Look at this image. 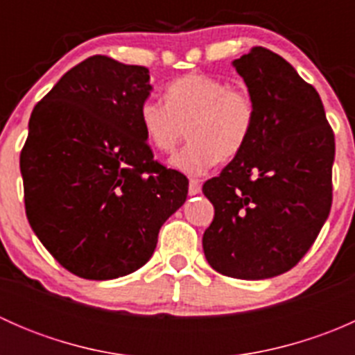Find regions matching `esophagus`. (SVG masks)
<instances>
[{
    "label": "esophagus",
    "instance_id": "obj_1",
    "mask_svg": "<svg viewBox=\"0 0 355 355\" xmlns=\"http://www.w3.org/2000/svg\"><path fill=\"white\" fill-rule=\"evenodd\" d=\"M199 192H200V182L196 180V178H191V182H189V194L198 196Z\"/></svg>",
    "mask_w": 355,
    "mask_h": 355
}]
</instances>
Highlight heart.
<instances>
[{
    "instance_id": "heart-1",
    "label": "heart",
    "mask_w": 355,
    "mask_h": 355,
    "mask_svg": "<svg viewBox=\"0 0 355 355\" xmlns=\"http://www.w3.org/2000/svg\"><path fill=\"white\" fill-rule=\"evenodd\" d=\"M164 99H146L139 120L146 139L159 153H173L185 137L189 144L170 164L185 175L207 173L220 159L245 149L256 125V99L244 85H230L207 73H185L166 85Z\"/></svg>"
}]
</instances>
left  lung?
I'll return each instance as SVG.
<instances>
[{
    "instance_id": "1",
    "label": "left lung",
    "mask_w": 355,
    "mask_h": 355,
    "mask_svg": "<svg viewBox=\"0 0 355 355\" xmlns=\"http://www.w3.org/2000/svg\"><path fill=\"white\" fill-rule=\"evenodd\" d=\"M256 99L245 149L202 185L214 218L202 235L213 270L264 280L292 270L331 209L335 135L320 94L266 48L234 62Z\"/></svg>"
}]
</instances>
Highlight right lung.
<instances>
[{
    "mask_svg": "<svg viewBox=\"0 0 355 355\" xmlns=\"http://www.w3.org/2000/svg\"><path fill=\"white\" fill-rule=\"evenodd\" d=\"M149 70L96 55L34 106L20 153L25 213L42 245L85 280L144 266L189 180L155 161L139 120Z\"/></svg>",
    "mask_w": 355,
    "mask_h": 355,
    "instance_id": "obj_1",
    "label": "right lung"
}]
</instances>
